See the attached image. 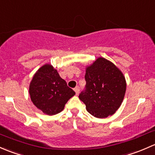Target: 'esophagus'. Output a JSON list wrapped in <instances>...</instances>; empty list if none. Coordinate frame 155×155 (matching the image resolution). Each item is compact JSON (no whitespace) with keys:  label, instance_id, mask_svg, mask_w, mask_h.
Masks as SVG:
<instances>
[{"label":"esophagus","instance_id":"esophagus-1","mask_svg":"<svg viewBox=\"0 0 155 155\" xmlns=\"http://www.w3.org/2000/svg\"><path fill=\"white\" fill-rule=\"evenodd\" d=\"M74 92H75L76 95H78V94H79V92H80V88H79V87H76L74 89Z\"/></svg>","mask_w":155,"mask_h":155}]
</instances>
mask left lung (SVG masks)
<instances>
[{
  "label": "left lung",
  "mask_w": 155,
  "mask_h": 155,
  "mask_svg": "<svg viewBox=\"0 0 155 155\" xmlns=\"http://www.w3.org/2000/svg\"><path fill=\"white\" fill-rule=\"evenodd\" d=\"M86 90L79 95L87 110L99 119L112 116L123 101L126 81L123 73L112 62L98 57L86 67Z\"/></svg>",
  "instance_id": "1"
}]
</instances>
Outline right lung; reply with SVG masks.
Returning a JSON list of instances; mask_svg holds the SVG:
<instances>
[{
	"mask_svg": "<svg viewBox=\"0 0 155 155\" xmlns=\"http://www.w3.org/2000/svg\"><path fill=\"white\" fill-rule=\"evenodd\" d=\"M29 93L33 104L49 116L61 112L67 101L75 95L50 63L43 65L35 73Z\"/></svg>",
	"mask_w": 155,
	"mask_h": 155,
	"instance_id": "obj_1",
	"label": "right lung"
}]
</instances>
